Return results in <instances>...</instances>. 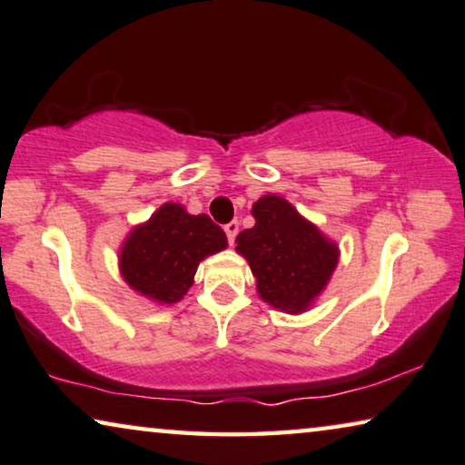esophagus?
<instances>
[{"mask_svg":"<svg viewBox=\"0 0 465 465\" xmlns=\"http://www.w3.org/2000/svg\"><path fill=\"white\" fill-rule=\"evenodd\" d=\"M224 232H226V237H228V242H231V245H234V239H237V232H239V223H237V220L228 223L224 226Z\"/></svg>","mask_w":465,"mask_h":465,"instance_id":"esophagus-1","label":"esophagus"}]
</instances>
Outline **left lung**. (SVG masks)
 Listing matches in <instances>:
<instances>
[{"instance_id":"obj_1","label":"left lung","mask_w":465,"mask_h":465,"mask_svg":"<svg viewBox=\"0 0 465 465\" xmlns=\"http://www.w3.org/2000/svg\"><path fill=\"white\" fill-rule=\"evenodd\" d=\"M252 213L255 226L239 232L237 252L249 262L257 292L276 310L305 312L337 268V242L278 195L257 199Z\"/></svg>"}]
</instances>
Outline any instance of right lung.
<instances>
[{
  "mask_svg": "<svg viewBox=\"0 0 465 465\" xmlns=\"http://www.w3.org/2000/svg\"><path fill=\"white\" fill-rule=\"evenodd\" d=\"M226 245L224 231L210 216H191L183 205L168 202L123 242L120 274L143 297L173 305L187 295L199 262Z\"/></svg>",
  "mask_w": 465,
  "mask_h": 465,
  "instance_id": "obj_1",
  "label": "right lung"
}]
</instances>
